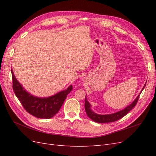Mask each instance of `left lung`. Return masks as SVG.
<instances>
[{
    "label": "left lung",
    "instance_id": "8db88e82",
    "mask_svg": "<svg viewBox=\"0 0 156 156\" xmlns=\"http://www.w3.org/2000/svg\"><path fill=\"white\" fill-rule=\"evenodd\" d=\"M146 84L144 86L143 88H144ZM139 95L137 96L135 101L131 103V105L127 106L124 109L122 110L119 112H117L114 114L111 115H98L96 113L94 112L90 109V104L87 101V98H85V103H84V108H85V111L88 116L90 119H92L93 121L98 122V123H109V122H113L119 120L121 119L122 118H123L124 116H126L127 113H128L132 108H133L136 103L138 102V100L139 99Z\"/></svg>",
    "mask_w": 156,
    "mask_h": 156
}]
</instances>
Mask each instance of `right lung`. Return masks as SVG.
<instances>
[{"label": "right lung", "instance_id": "1", "mask_svg": "<svg viewBox=\"0 0 156 156\" xmlns=\"http://www.w3.org/2000/svg\"><path fill=\"white\" fill-rule=\"evenodd\" d=\"M11 72L12 87L16 97L27 112L39 119H49L53 117L59 111L68 94L73 89L72 85H71L67 90L60 92L55 96L45 98H36L23 89L14 76L12 70Z\"/></svg>", "mask_w": 156, "mask_h": 156}]
</instances>
